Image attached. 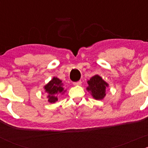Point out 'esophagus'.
Here are the masks:
<instances>
[{"instance_id": "obj_1", "label": "esophagus", "mask_w": 148, "mask_h": 148, "mask_svg": "<svg viewBox=\"0 0 148 148\" xmlns=\"http://www.w3.org/2000/svg\"><path fill=\"white\" fill-rule=\"evenodd\" d=\"M73 84H74V85H76V86H77V85H81L82 84V82L81 81H78V82H74Z\"/></svg>"}]
</instances>
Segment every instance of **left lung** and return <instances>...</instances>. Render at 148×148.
I'll list each match as a JSON object with an SVG mask.
<instances>
[{
    "label": "left lung",
    "mask_w": 148,
    "mask_h": 148,
    "mask_svg": "<svg viewBox=\"0 0 148 148\" xmlns=\"http://www.w3.org/2000/svg\"><path fill=\"white\" fill-rule=\"evenodd\" d=\"M88 86L86 90L89 92L95 99L101 100L106 95V88L109 84L102 79L99 75H95L87 81Z\"/></svg>",
    "instance_id": "1"
}]
</instances>
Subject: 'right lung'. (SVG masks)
Returning a JSON list of instances; mask_svg holds the SVG:
<instances>
[{"label":"right lung","instance_id":"obj_1","mask_svg":"<svg viewBox=\"0 0 148 148\" xmlns=\"http://www.w3.org/2000/svg\"><path fill=\"white\" fill-rule=\"evenodd\" d=\"M45 92L48 94V102L50 103H54L58 100L57 95L64 94L65 91L64 90L63 83L62 80L57 77H53L47 84L44 86Z\"/></svg>","mask_w":148,"mask_h":148}]
</instances>
